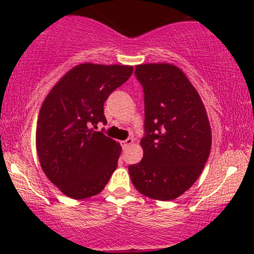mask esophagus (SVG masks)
I'll list each match as a JSON object with an SVG mask.
<instances>
[{
    "instance_id": "34e87169",
    "label": "esophagus",
    "mask_w": 254,
    "mask_h": 254,
    "mask_svg": "<svg viewBox=\"0 0 254 254\" xmlns=\"http://www.w3.org/2000/svg\"><path fill=\"white\" fill-rule=\"evenodd\" d=\"M132 143H133V139L132 138H127V139H125V141L122 142V147H123V149H127V148L130 147V145Z\"/></svg>"
}]
</instances>
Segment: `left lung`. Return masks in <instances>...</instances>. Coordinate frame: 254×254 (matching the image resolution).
Returning <instances> with one entry per match:
<instances>
[{
	"label": "left lung",
	"mask_w": 254,
	"mask_h": 254,
	"mask_svg": "<svg viewBox=\"0 0 254 254\" xmlns=\"http://www.w3.org/2000/svg\"><path fill=\"white\" fill-rule=\"evenodd\" d=\"M144 93L143 157L129 166L136 190L157 200L176 199L193 185L211 149V129L199 94L182 69L139 64Z\"/></svg>",
	"instance_id": "1"
}]
</instances>
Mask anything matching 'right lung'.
Listing matches in <instances>:
<instances>
[{"mask_svg":"<svg viewBox=\"0 0 254 254\" xmlns=\"http://www.w3.org/2000/svg\"><path fill=\"white\" fill-rule=\"evenodd\" d=\"M132 71L131 65L78 64L44 100L36 130L38 157L49 180L65 196H95L117 168L121 144L93 127L106 123L105 101Z\"/></svg>","mask_w":254,"mask_h":254,"instance_id":"1","label":"right lung"}]
</instances>
